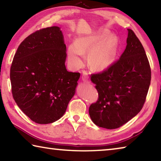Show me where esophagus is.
Wrapping results in <instances>:
<instances>
[{
    "mask_svg": "<svg viewBox=\"0 0 161 161\" xmlns=\"http://www.w3.org/2000/svg\"><path fill=\"white\" fill-rule=\"evenodd\" d=\"M81 79H82V80L84 81V82H86V83L89 82V75H88V73H87L86 71H83L82 76H81Z\"/></svg>",
    "mask_w": 161,
    "mask_h": 161,
    "instance_id": "1",
    "label": "esophagus"
}]
</instances>
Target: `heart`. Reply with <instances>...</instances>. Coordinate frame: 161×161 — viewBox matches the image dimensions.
I'll list each match as a JSON object with an SVG mask.
<instances>
[{"label":"heart","instance_id":"obj_1","mask_svg":"<svg viewBox=\"0 0 161 161\" xmlns=\"http://www.w3.org/2000/svg\"><path fill=\"white\" fill-rule=\"evenodd\" d=\"M118 40L108 32L78 38L67 51L70 64L76 68L83 66L84 54H89V64L93 69L102 71L108 68L115 59Z\"/></svg>","mask_w":161,"mask_h":161}]
</instances>
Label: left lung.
I'll return each mask as SVG.
<instances>
[{
  "label": "left lung",
  "mask_w": 161,
  "mask_h": 161,
  "mask_svg": "<svg viewBox=\"0 0 161 161\" xmlns=\"http://www.w3.org/2000/svg\"><path fill=\"white\" fill-rule=\"evenodd\" d=\"M127 45L118 60L102 72L92 74L99 98L89 113L97 126L115 129L140 112L146 102L151 70L142 44L128 29Z\"/></svg>",
  "instance_id": "obj_1"
}]
</instances>
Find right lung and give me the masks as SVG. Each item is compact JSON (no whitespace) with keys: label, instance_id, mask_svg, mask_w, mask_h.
Here are the masks:
<instances>
[{"label":"right lung","instance_id":"right-lung-1","mask_svg":"<svg viewBox=\"0 0 161 161\" xmlns=\"http://www.w3.org/2000/svg\"><path fill=\"white\" fill-rule=\"evenodd\" d=\"M66 58L63 35L57 26L30 35L16 51L10 72L13 97L35 123L58 121L75 95L80 74L68 72Z\"/></svg>","mask_w":161,"mask_h":161}]
</instances>
